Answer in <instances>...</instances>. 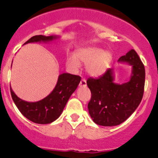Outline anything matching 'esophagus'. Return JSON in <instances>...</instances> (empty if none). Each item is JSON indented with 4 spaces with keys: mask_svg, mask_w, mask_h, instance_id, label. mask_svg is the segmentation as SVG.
I'll list each match as a JSON object with an SVG mask.
<instances>
[{
    "mask_svg": "<svg viewBox=\"0 0 158 158\" xmlns=\"http://www.w3.org/2000/svg\"><path fill=\"white\" fill-rule=\"evenodd\" d=\"M87 85V82L86 80L85 79H82L80 81V83H79V87H86Z\"/></svg>",
    "mask_w": 158,
    "mask_h": 158,
    "instance_id": "34e87169",
    "label": "esophagus"
}]
</instances>
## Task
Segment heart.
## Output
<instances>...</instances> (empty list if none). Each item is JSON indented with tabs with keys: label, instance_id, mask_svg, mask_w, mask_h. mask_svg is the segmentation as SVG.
<instances>
[{
	"label": "heart",
	"instance_id": "b5f03b06",
	"mask_svg": "<svg viewBox=\"0 0 158 158\" xmlns=\"http://www.w3.org/2000/svg\"><path fill=\"white\" fill-rule=\"evenodd\" d=\"M110 61L111 54L97 48H87L79 50L76 52L75 57L69 56L66 64L69 68L77 70L79 62L86 64V71L92 77H98L102 75L108 68Z\"/></svg>",
	"mask_w": 158,
	"mask_h": 158
}]
</instances>
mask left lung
<instances>
[{
    "instance_id": "obj_1",
    "label": "left lung",
    "mask_w": 158,
    "mask_h": 158,
    "mask_svg": "<svg viewBox=\"0 0 158 158\" xmlns=\"http://www.w3.org/2000/svg\"><path fill=\"white\" fill-rule=\"evenodd\" d=\"M118 61L132 65V75L128 82L123 85L114 83L110 68L98 79L89 78L87 80L91 92L88 110L94 122L99 126L121 124L135 112L142 100L145 68L139 56L131 49Z\"/></svg>"
}]
</instances>
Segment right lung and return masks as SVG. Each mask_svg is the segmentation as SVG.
Listing matches in <instances>:
<instances>
[{
    "label": "right lung",
    "mask_w": 158,
    "mask_h": 158,
    "mask_svg": "<svg viewBox=\"0 0 158 158\" xmlns=\"http://www.w3.org/2000/svg\"><path fill=\"white\" fill-rule=\"evenodd\" d=\"M57 36L35 35L24 43L41 42L52 41ZM81 81L79 76L70 73L59 75L55 88L47 97L35 102H29L22 100L14 93L10 87L11 96L21 114L26 118L38 124H48L57 119L62 113L69 98L77 89Z\"/></svg>",
    "instance_id": "right-lung-1"
}]
</instances>
